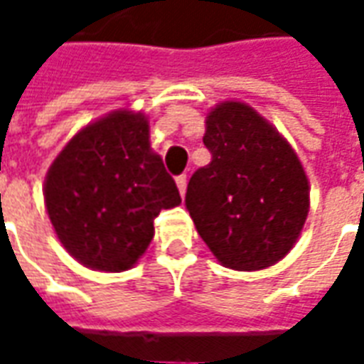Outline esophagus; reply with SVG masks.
I'll list each match as a JSON object with an SVG mask.
<instances>
[{"label":"esophagus","mask_w":364,"mask_h":364,"mask_svg":"<svg viewBox=\"0 0 364 364\" xmlns=\"http://www.w3.org/2000/svg\"><path fill=\"white\" fill-rule=\"evenodd\" d=\"M175 181H177V189L181 193V197H185V193H187V175H179Z\"/></svg>","instance_id":"obj_1"}]
</instances>
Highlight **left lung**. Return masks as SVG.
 I'll return each mask as SVG.
<instances>
[{"mask_svg":"<svg viewBox=\"0 0 364 364\" xmlns=\"http://www.w3.org/2000/svg\"><path fill=\"white\" fill-rule=\"evenodd\" d=\"M210 164L191 177L185 205L224 267L267 269L294 247L310 210L296 151L250 105L224 101L206 114Z\"/></svg>","mask_w":364,"mask_h":364,"instance_id":"obj_1","label":"left lung"}]
</instances>
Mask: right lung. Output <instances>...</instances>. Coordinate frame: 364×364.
<instances>
[{
    "mask_svg": "<svg viewBox=\"0 0 364 364\" xmlns=\"http://www.w3.org/2000/svg\"><path fill=\"white\" fill-rule=\"evenodd\" d=\"M44 205L66 252L85 267L120 273L142 257L154 218L181 205L150 146L144 112L119 109L83 127L44 179Z\"/></svg>",
    "mask_w": 364,
    "mask_h": 364,
    "instance_id": "1",
    "label": "right lung"
}]
</instances>
